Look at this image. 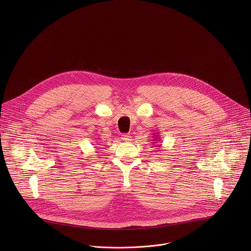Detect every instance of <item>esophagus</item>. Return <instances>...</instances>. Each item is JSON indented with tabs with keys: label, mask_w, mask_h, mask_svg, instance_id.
Segmentation results:
<instances>
[{
	"label": "esophagus",
	"mask_w": 251,
	"mask_h": 251,
	"mask_svg": "<svg viewBox=\"0 0 251 251\" xmlns=\"http://www.w3.org/2000/svg\"><path fill=\"white\" fill-rule=\"evenodd\" d=\"M122 139H123L124 141L128 142V141L131 140V136H130L129 134H123V135H122Z\"/></svg>",
	"instance_id": "34e87169"
}]
</instances>
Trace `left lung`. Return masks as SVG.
Segmentation results:
<instances>
[{
    "mask_svg": "<svg viewBox=\"0 0 251 251\" xmlns=\"http://www.w3.org/2000/svg\"><path fill=\"white\" fill-rule=\"evenodd\" d=\"M154 136H155V137H153V139H152L153 141H154V140H155V141H156V140H157V141H160V139H159V134H158V133H154ZM151 144H153V147H158V145H156V143H154V142H151Z\"/></svg>",
    "mask_w": 251,
    "mask_h": 251,
    "instance_id": "1",
    "label": "left lung"
}]
</instances>
